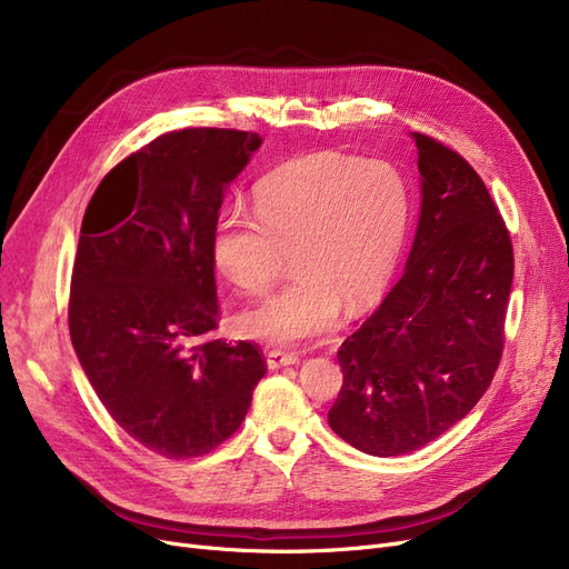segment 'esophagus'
<instances>
[{
  "instance_id": "34e87169",
  "label": "esophagus",
  "mask_w": 569,
  "mask_h": 569,
  "mask_svg": "<svg viewBox=\"0 0 569 569\" xmlns=\"http://www.w3.org/2000/svg\"><path fill=\"white\" fill-rule=\"evenodd\" d=\"M295 362H300V352L292 350H269L267 352V367L269 369H281V367H290Z\"/></svg>"
}]
</instances>
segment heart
Instances as JSON below:
<instances>
[{
	"label": "heart",
	"mask_w": 569,
	"mask_h": 569,
	"mask_svg": "<svg viewBox=\"0 0 569 569\" xmlns=\"http://www.w3.org/2000/svg\"><path fill=\"white\" fill-rule=\"evenodd\" d=\"M253 209L217 217L209 253L217 272L244 295H262L288 264L295 277L237 316V330L269 346L332 332L341 309H371L390 286L408 230V191L382 161L320 152L267 172Z\"/></svg>",
	"instance_id": "heart-1"
}]
</instances>
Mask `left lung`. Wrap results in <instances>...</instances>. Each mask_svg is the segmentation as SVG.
Masks as SVG:
<instances>
[{"instance_id": "obj_1", "label": "left lung", "mask_w": 569, "mask_h": 569, "mask_svg": "<svg viewBox=\"0 0 569 569\" xmlns=\"http://www.w3.org/2000/svg\"><path fill=\"white\" fill-rule=\"evenodd\" d=\"M420 226L406 272L350 335L332 431L373 457L420 450L475 408L505 348L512 237L482 177L452 147L415 133Z\"/></svg>"}]
</instances>
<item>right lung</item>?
<instances>
[{
	"instance_id": "add662e5",
	"label": "right lung",
	"mask_w": 569,
	"mask_h": 569,
	"mask_svg": "<svg viewBox=\"0 0 569 569\" xmlns=\"http://www.w3.org/2000/svg\"><path fill=\"white\" fill-rule=\"evenodd\" d=\"M253 131H168L119 161L89 200L71 274L69 332L112 420L149 452L193 459L228 440L267 371L258 343L212 339L209 239Z\"/></svg>"
}]
</instances>
